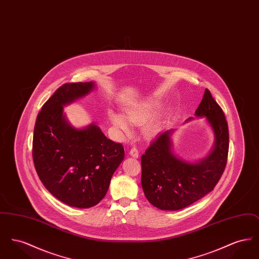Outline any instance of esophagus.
I'll use <instances>...</instances> for the list:
<instances>
[{
    "label": "esophagus",
    "instance_id": "1",
    "mask_svg": "<svg viewBox=\"0 0 259 259\" xmlns=\"http://www.w3.org/2000/svg\"><path fill=\"white\" fill-rule=\"evenodd\" d=\"M129 154H130L132 157H134V158H138V157H139V151H138V149L136 148H131L130 151H129Z\"/></svg>",
    "mask_w": 259,
    "mask_h": 259
}]
</instances>
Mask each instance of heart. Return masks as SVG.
Here are the masks:
<instances>
[{
    "mask_svg": "<svg viewBox=\"0 0 259 259\" xmlns=\"http://www.w3.org/2000/svg\"><path fill=\"white\" fill-rule=\"evenodd\" d=\"M154 111V105L151 103H141L125 109V115L117 111H109V120L111 125L122 133H129L131 126L129 122L136 125L146 123L152 116ZM160 130L158 122H149L144 128L145 135L151 138L156 135Z\"/></svg>",
    "mask_w": 259,
    "mask_h": 259,
    "instance_id": "b5f03b06",
    "label": "heart"
}]
</instances>
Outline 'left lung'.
<instances>
[{"mask_svg":"<svg viewBox=\"0 0 259 259\" xmlns=\"http://www.w3.org/2000/svg\"><path fill=\"white\" fill-rule=\"evenodd\" d=\"M195 115L206 118L214 136L213 147L205 158L189 162L176 155L171 139L175 129L160 133L142 155L143 190L148 202L158 209L178 210L188 207L214 188L225 169L228 125L208 89Z\"/></svg>","mask_w":259,"mask_h":259,"instance_id":"8db88e82","label":"left lung"}]
</instances>
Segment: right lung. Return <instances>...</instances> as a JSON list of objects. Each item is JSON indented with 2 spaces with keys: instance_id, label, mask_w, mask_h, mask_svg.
<instances>
[{
  "instance_id": "1",
  "label": "right lung",
  "mask_w": 259,
  "mask_h": 259,
  "mask_svg": "<svg viewBox=\"0 0 259 259\" xmlns=\"http://www.w3.org/2000/svg\"><path fill=\"white\" fill-rule=\"evenodd\" d=\"M94 88L93 81L59 87L38 112L33 138V160L42 185L59 201L80 209L105 197L124 159L122 145L108 139L98 125L75 128L63 111Z\"/></svg>"
}]
</instances>
